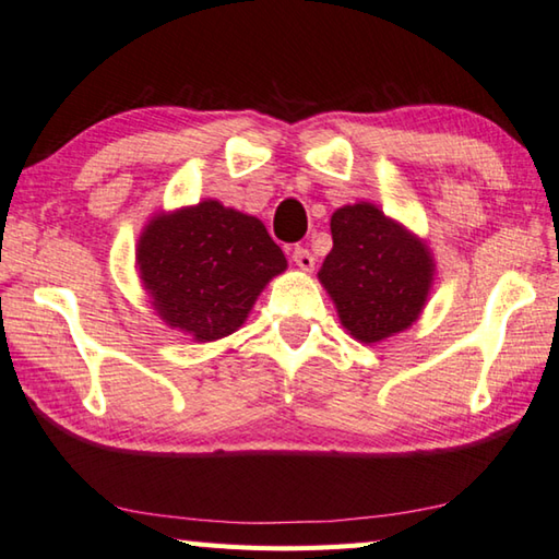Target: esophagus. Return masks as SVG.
Masks as SVG:
<instances>
[{"label": "esophagus", "mask_w": 559, "mask_h": 559, "mask_svg": "<svg viewBox=\"0 0 559 559\" xmlns=\"http://www.w3.org/2000/svg\"><path fill=\"white\" fill-rule=\"evenodd\" d=\"M292 260L297 262V267L304 270V272H311L313 265H316V258L311 255V252L307 248H294L292 252Z\"/></svg>", "instance_id": "esophagus-1"}]
</instances>
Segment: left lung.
Listing matches in <instances>:
<instances>
[{
  "instance_id": "left-lung-1",
  "label": "left lung",
  "mask_w": 559,
  "mask_h": 559,
  "mask_svg": "<svg viewBox=\"0 0 559 559\" xmlns=\"http://www.w3.org/2000/svg\"><path fill=\"white\" fill-rule=\"evenodd\" d=\"M331 236L333 250L319 282L343 329L365 345L411 329L436 280V258L426 240L370 202L335 209Z\"/></svg>"
}]
</instances>
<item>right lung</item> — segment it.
<instances>
[{"instance_id":"obj_1","label":"right lung","mask_w":559,"mask_h":559,"mask_svg":"<svg viewBox=\"0 0 559 559\" xmlns=\"http://www.w3.org/2000/svg\"><path fill=\"white\" fill-rule=\"evenodd\" d=\"M135 270L165 325L194 343H214L248 321L287 258L260 218L204 199L148 218Z\"/></svg>"}]
</instances>
